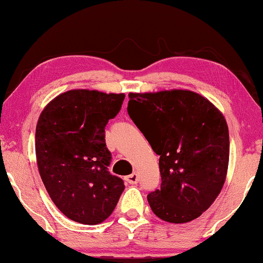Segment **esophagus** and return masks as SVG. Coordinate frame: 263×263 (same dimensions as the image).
I'll use <instances>...</instances> for the list:
<instances>
[{"mask_svg": "<svg viewBox=\"0 0 263 263\" xmlns=\"http://www.w3.org/2000/svg\"><path fill=\"white\" fill-rule=\"evenodd\" d=\"M125 181H127L129 184H136L139 182V175L136 172H133L132 175H129L125 177Z\"/></svg>", "mask_w": 263, "mask_h": 263, "instance_id": "1", "label": "esophagus"}]
</instances>
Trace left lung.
<instances>
[{
	"mask_svg": "<svg viewBox=\"0 0 263 263\" xmlns=\"http://www.w3.org/2000/svg\"><path fill=\"white\" fill-rule=\"evenodd\" d=\"M128 114L159 156L160 188L147 195L153 213L174 224L199 218L228 174L230 139L222 114L192 91L129 93Z\"/></svg>",
	"mask_w": 263,
	"mask_h": 263,
	"instance_id": "obj_1",
	"label": "left lung"
}]
</instances>
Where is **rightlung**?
Returning a JSON list of instances; mask_svg holds the SVG:
<instances>
[{"label": "right lung", "mask_w": 263, "mask_h": 263, "mask_svg": "<svg viewBox=\"0 0 263 263\" xmlns=\"http://www.w3.org/2000/svg\"><path fill=\"white\" fill-rule=\"evenodd\" d=\"M124 95L71 89L51 100L35 128L42 181L56 207L71 220L96 225L112 213L124 182L110 174L105 127Z\"/></svg>", "instance_id": "right-lung-1"}]
</instances>
